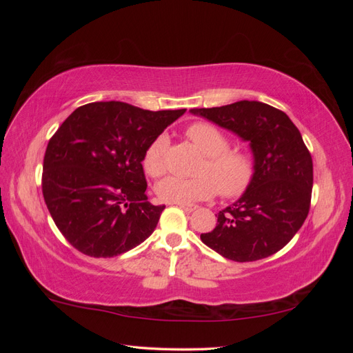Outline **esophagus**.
<instances>
[{"label": "esophagus", "instance_id": "esophagus-1", "mask_svg": "<svg viewBox=\"0 0 353 353\" xmlns=\"http://www.w3.org/2000/svg\"><path fill=\"white\" fill-rule=\"evenodd\" d=\"M175 205H178L181 209H184L185 212H194L197 209V206H194V205H184V203H175Z\"/></svg>", "mask_w": 353, "mask_h": 353}]
</instances>
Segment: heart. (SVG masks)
Here are the masks:
<instances>
[{"instance_id": "1", "label": "heart", "mask_w": 353, "mask_h": 353, "mask_svg": "<svg viewBox=\"0 0 353 353\" xmlns=\"http://www.w3.org/2000/svg\"><path fill=\"white\" fill-rule=\"evenodd\" d=\"M187 137L206 156L196 178L169 175L159 181L156 193L160 200L168 203H196L212 199L219 193L223 197H239L249 188L254 166L252 157L240 150H227L228 140L215 126L205 122L190 125ZM168 135L160 134L148 144L143 157L147 175L160 176L166 169Z\"/></svg>"}]
</instances>
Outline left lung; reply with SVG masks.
<instances>
[{"label": "left lung", "mask_w": 353, "mask_h": 353, "mask_svg": "<svg viewBox=\"0 0 353 353\" xmlns=\"http://www.w3.org/2000/svg\"><path fill=\"white\" fill-rule=\"evenodd\" d=\"M248 141L254 175L239 200L219 210L201 241L223 258L253 262L281 250L301 230L311 206L312 157L284 112L243 100L221 108L191 109Z\"/></svg>", "instance_id": "1"}]
</instances>
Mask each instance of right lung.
<instances>
[{"instance_id": "add662e5", "label": "right lung", "mask_w": 353, "mask_h": 353, "mask_svg": "<svg viewBox=\"0 0 353 353\" xmlns=\"http://www.w3.org/2000/svg\"><path fill=\"white\" fill-rule=\"evenodd\" d=\"M184 113L95 101L60 125L46 150L42 194L74 249L113 258L152 236L165 205L147 201L143 157L148 144Z\"/></svg>"}]
</instances>
